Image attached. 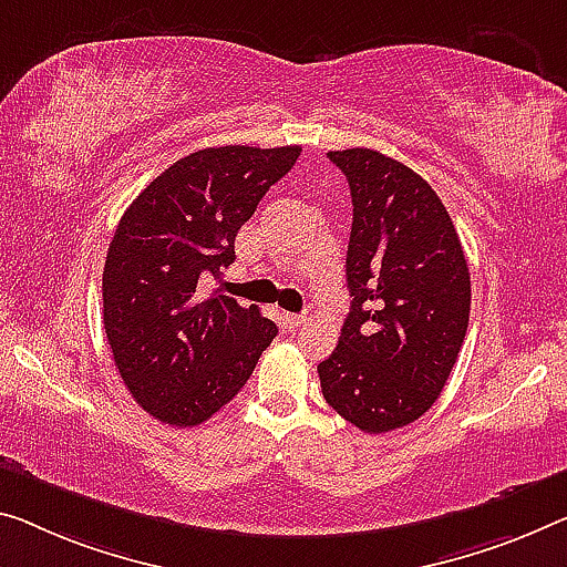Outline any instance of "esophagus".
Wrapping results in <instances>:
<instances>
[{"label":"esophagus","instance_id":"1","mask_svg":"<svg viewBox=\"0 0 567 567\" xmlns=\"http://www.w3.org/2000/svg\"><path fill=\"white\" fill-rule=\"evenodd\" d=\"M303 321H307L303 313H284V324H286V329H289V332H296V329H299Z\"/></svg>","mask_w":567,"mask_h":567}]
</instances>
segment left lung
<instances>
[{
  "label": "left lung",
  "instance_id": "left-lung-1",
  "mask_svg": "<svg viewBox=\"0 0 567 567\" xmlns=\"http://www.w3.org/2000/svg\"><path fill=\"white\" fill-rule=\"evenodd\" d=\"M350 182L347 313L319 362L324 400L364 433L421 417L458 360L472 276L446 207L421 174L374 150L329 152Z\"/></svg>",
  "mask_w": 567,
  "mask_h": 567
}]
</instances>
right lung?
I'll return each instance as SVG.
<instances>
[{
  "instance_id": "1",
  "label": "right lung",
  "mask_w": 567,
  "mask_h": 567,
  "mask_svg": "<svg viewBox=\"0 0 567 567\" xmlns=\"http://www.w3.org/2000/svg\"><path fill=\"white\" fill-rule=\"evenodd\" d=\"M301 146H210L174 162L126 207L103 268V329L128 393L156 421L199 425L240 393L276 337L258 307L197 299L235 260V235Z\"/></svg>"
}]
</instances>
